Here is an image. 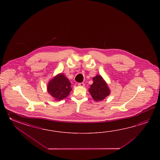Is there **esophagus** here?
<instances>
[{
  "label": "esophagus",
  "instance_id": "1",
  "mask_svg": "<svg viewBox=\"0 0 160 160\" xmlns=\"http://www.w3.org/2000/svg\"><path fill=\"white\" fill-rule=\"evenodd\" d=\"M79 86H82V87H84L85 86V84L83 83H79Z\"/></svg>",
  "mask_w": 160,
  "mask_h": 160
}]
</instances>
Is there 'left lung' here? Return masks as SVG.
<instances>
[{
	"label": "left lung",
	"instance_id": "left-lung-1",
	"mask_svg": "<svg viewBox=\"0 0 160 160\" xmlns=\"http://www.w3.org/2000/svg\"><path fill=\"white\" fill-rule=\"evenodd\" d=\"M92 79L93 83L88 88V92L95 101H102L110 93L108 84L101 75H96Z\"/></svg>",
	"mask_w": 160,
	"mask_h": 160
}]
</instances>
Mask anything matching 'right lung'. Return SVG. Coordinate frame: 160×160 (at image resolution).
I'll list each match as a JSON object with an SVG mask.
<instances>
[{
  "instance_id": "1",
  "label": "right lung",
  "mask_w": 160,
  "mask_h": 160,
  "mask_svg": "<svg viewBox=\"0 0 160 160\" xmlns=\"http://www.w3.org/2000/svg\"><path fill=\"white\" fill-rule=\"evenodd\" d=\"M72 90L68 78L62 73L56 75L48 83V92L55 101H61L66 98Z\"/></svg>"
}]
</instances>
